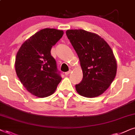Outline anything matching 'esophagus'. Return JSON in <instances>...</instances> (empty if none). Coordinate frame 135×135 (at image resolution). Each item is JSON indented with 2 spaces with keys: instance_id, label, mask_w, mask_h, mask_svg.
I'll return each mask as SVG.
<instances>
[{
  "instance_id": "esophagus-1",
  "label": "esophagus",
  "mask_w": 135,
  "mask_h": 135,
  "mask_svg": "<svg viewBox=\"0 0 135 135\" xmlns=\"http://www.w3.org/2000/svg\"><path fill=\"white\" fill-rule=\"evenodd\" d=\"M71 73V70H70V71H68V72H66V73H65V75H68Z\"/></svg>"
}]
</instances>
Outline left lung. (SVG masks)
Listing matches in <instances>:
<instances>
[{"label": "left lung", "mask_w": 135, "mask_h": 135, "mask_svg": "<svg viewBox=\"0 0 135 135\" xmlns=\"http://www.w3.org/2000/svg\"><path fill=\"white\" fill-rule=\"evenodd\" d=\"M78 55L83 73L77 93L86 98H95L104 93L113 82L117 73V61L108 44L95 33L83 29L66 32Z\"/></svg>", "instance_id": "obj_1"}]
</instances>
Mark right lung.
<instances>
[{"mask_svg":"<svg viewBox=\"0 0 135 135\" xmlns=\"http://www.w3.org/2000/svg\"><path fill=\"white\" fill-rule=\"evenodd\" d=\"M63 34L61 30L43 29L26 40L18 51L16 74L26 89L36 97L52 95L61 80L50 51Z\"/></svg>","mask_w":135,"mask_h":135,"instance_id":"add662e5","label":"right lung"}]
</instances>
